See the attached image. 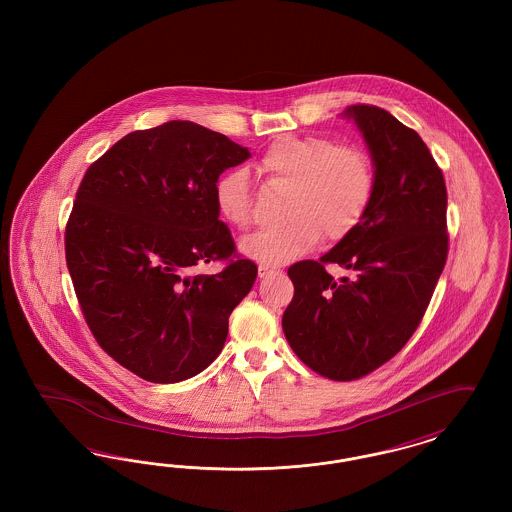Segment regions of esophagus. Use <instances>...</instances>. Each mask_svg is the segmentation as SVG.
<instances>
[{"label": "esophagus", "mask_w": 512, "mask_h": 512, "mask_svg": "<svg viewBox=\"0 0 512 512\" xmlns=\"http://www.w3.org/2000/svg\"><path fill=\"white\" fill-rule=\"evenodd\" d=\"M274 274H282V270L278 267H268V265H259V276L261 278H268Z\"/></svg>", "instance_id": "1"}]
</instances>
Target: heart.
I'll return each instance as SVG.
<instances>
[{
	"instance_id": "obj_1",
	"label": "heart",
	"mask_w": 512,
	"mask_h": 512,
	"mask_svg": "<svg viewBox=\"0 0 512 512\" xmlns=\"http://www.w3.org/2000/svg\"><path fill=\"white\" fill-rule=\"evenodd\" d=\"M259 171L290 186L284 220L247 236L240 251L247 259L276 267L307 253L324 234L338 242L365 217L374 194L370 159L357 147H340L322 136H284L267 147ZM222 219L245 230L253 220V199L244 171L222 174L215 186Z\"/></svg>"
}]
</instances>
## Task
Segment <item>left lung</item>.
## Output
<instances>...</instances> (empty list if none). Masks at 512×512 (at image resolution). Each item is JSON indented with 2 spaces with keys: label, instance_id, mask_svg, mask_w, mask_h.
<instances>
[{
  "label": "left lung",
  "instance_id": "8db88e82",
  "mask_svg": "<svg viewBox=\"0 0 512 512\" xmlns=\"http://www.w3.org/2000/svg\"><path fill=\"white\" fill-rule=\"evenodd\" d=\"M363 134L374 194L359 226L320 261L288 268L282 328L293 353L330 380H357L409 341L447 259V190L422 138L374 105L341 113ZM350 270L336 281L323 268Z\"/></svg>",
  "mask_w": 512,
  "mask_h": 512
}]
</instances>
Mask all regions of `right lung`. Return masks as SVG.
Here are the masks:
<instances>
[{"label": "right lung", "mask_w": 512, "mask_h": 512, "mask_svg": "<svg viewBox=\"0 0 512 512\" xmlns=\"http://www.w3.org/2000/svg\"><path fill=\"white\" fill-rule=\"evenodd\" d=\"M249 157L224 134L169 121L126 134L82 178L65 232L74 292L103 351L147 382L211 365L257 278L249 259L199 272L236 251L215 186Z\"/></svg>", "instance_id": "1"}]
</instances>
